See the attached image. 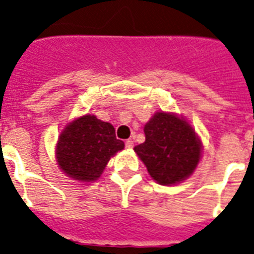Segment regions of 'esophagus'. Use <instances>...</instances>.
Here are the masks:
<instances>
[{
    "instance_id": "1",
    "label": "esophagus",
    "mask_w": 254,
    "mask_h": 254,
    "mask_svg": "<svg viewBox=\"0 0 254 254\" xmlns=\"http://www.w3.org/2000/svg\"><path fill=\"white\" fill-rule=\"evenodd\" d=\"M126 148H128V149L133 148V141H132V140H127V141H126Z\"/></svg>"
}]
</instances>
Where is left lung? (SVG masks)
Wrapping results in <instances>:
<instances>
[{"instance_id":"left-lung-1","label":"left lung","mask_w":254,"mask_h":254,"mask_svg":"<svg viewBox=\"0 0 254 254\" xmlns=\"http://www.w3.org/2000/svg\"><path fill=\"white\" fill-rule=\"evenodd\" d=\"M145 141L133 150L158 184L174 186L190 178L202 156L193 127L174 113L157 112L144 126Z\"/></svg>"}]
</instances>
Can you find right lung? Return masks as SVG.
Segmentation results:
<instances>
[{
	"label": "right lung",
	"instance_id": "add662e5",
	"mask_svg": "<svg viewBox=\"0 0 254 254\" xmlns=\"http://www.w3.org/2000/svg\"><path fill=\"white\" fill-rule=\"evenodd\" d=\"M122 149L125 142L115 137L112 123L85 114L64 126L56 144V160L68 178L92 183L101 177L109 160Z\"/></svg>",
	"mask_w": 254,
	"mask_h": 254
}]
</instances>
